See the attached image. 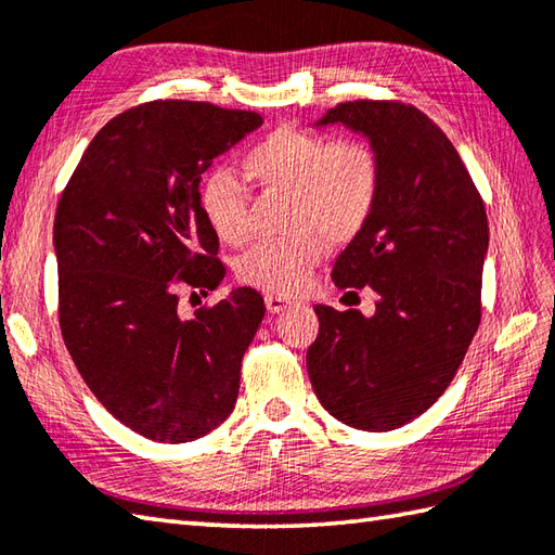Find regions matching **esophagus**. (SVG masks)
Wrapping results in <instances>:
<instances>
[{
    "mask_svg": "<svg viewBox=\"0 0 555 555\" xmlns=\"http://www.w3.org/2000/svg\"><path fill=\"white\" fill-rule=\"evenodd\" d=\"M291 300H286V298H281V296H267L264 298V308H267V312L269 314H279V312H286L288 308H291Z\"/></svg>",
    "mask_w": 555,
    "mask_h": 555,
    "instance_id": "34e87169",
    "label": "esophagus"
}]
</instances>
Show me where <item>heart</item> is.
Here are the masks:
<instances>
[{
    "mask_svg": "<svg viewBox=\"0 0 555 555\" xmlns=\"http://www.w3.org/2000/svg\"><path fill=\"white\" fill-rule=\"evenodd\" d=\"M243 167L264 191L288 193V238L262 241L238 259L247 286L296 296L310 284L326 255V241L348 243L364 229L376 207L382 169L376 152L360 140L279 128L247 152ZM199 209L219 241L241 245L247 238L245 193L227 169L211 171Z\"/></svg>",
    "mask_w": 555,
    "mask_h": 555,
    "instance_id": "obj_1",
    "label": "heart"
}]
</instances>
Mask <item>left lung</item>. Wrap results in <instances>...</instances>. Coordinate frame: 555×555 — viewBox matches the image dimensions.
I'll return each instance as SVG.
<instances>
[{
  "label": "left lung",
  "mask_w": 555,
  "mask_h": 555,
  "mask_svg": "<svg viewBox=\"0 0 555 555\" xmlns=\"http://www.w3.org/2000/svg\"><path fill=\"white\" fill-rule=\"evenodd\" d=\"M324 126L362 135L379 159L376 207L332 274L338 288L370 286L376 310L317 305L308 374L338 422L391 431L436 403L473 344L489 221L457 150L420 109L358 100L314 121Z\"/></svg>",
  "instance_id": "left-lung-1"
}]
</instances>
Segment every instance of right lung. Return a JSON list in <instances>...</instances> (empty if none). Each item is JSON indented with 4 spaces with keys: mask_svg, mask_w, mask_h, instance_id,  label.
Here are the masks:
<instances>
[{
    "mask_svg": "<svg viewBox=\"0 0 555 555\" xmlns=\"http://www.w3.org/2000/svg\"><path fill=\"white\" fill-rule=\"evenodd\" d=\"M259 126V114L207 102L143 104L92 138L59 199L64 344L92 396L145 439H199L238 398L262 296L233 288L183 320L176 288L215 291L223 281L199 181Z\"/></svg>",
    "mask_w": 555,
    "mask_h": 555,
    "instance_id": "1",
    "label": "right lung"
}]
</instances>
